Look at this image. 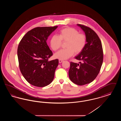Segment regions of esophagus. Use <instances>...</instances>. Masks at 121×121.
Wrapping results in <instances>:
<instances>
[{"mask_svg":"<svg viewBox=\"0 0 121 121\" xmlns=\"http://www.w3.org/2000/svg\"><path fill=\"white\" fill-rule=\"evenodd\" d=\"M58 61H59V63H61L63 62V60H61V59H59Z\"/></svg>","mask_w":121,"mask_h":121,"instance_id":"obj_1","label":"esophagus"}]
</instances>
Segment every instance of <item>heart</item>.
Here are the masks:
<instances>
[{"instance_id":"1","label":"heart","mask_w":121,"mask_h":121,"mask_svg":"<svg viewBox=\"0 0 121 121\" xmlns=\"http://www.w3.org/2000/svg\"><path fill=\"white\" fill-rule=\"evenodd\" d=\"M62 42L65 43V49H62L54 54L55 58L64 60L72 56L74 53L78 54L82 51L86 44V37L82 33H79L76 29L66 27L61 29L58 35H54L50 41L52 49L56 51L62 46Z\"/></svg>"}]
</instances>
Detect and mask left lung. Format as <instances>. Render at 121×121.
I'll return each instance as SVG.
<instances>
[{
  "instance_id": "8db88e82",
  "label": "left lung",
  "mask_w": 121,
  "mask_h": 121,
  "mask_svg": "<svg viewBox=\"0 0 121 121\" xmlns=\"http://www.w3.org/2000/svg\"><path fill=\"white\" fill-rule=\"evenodd\" d=\"M77 25L85 34L86 44L75 58L82 63L71 62L69 74L72 82L78 85H83L91 82L97 77L103 62L104 53L102 43L97 34L89 27Z\"/></svg>"
}]
</instances>
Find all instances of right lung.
I'll return each instance as SVG.
<instances>
[{
    "label": "right lung",
    "instance_id": "obj_1",
    "mask_svg": "<svg viewBox=\"0 0 121 121\" xmlns=\"http://www.w3.org/2000/svg\"><path fill=\"white\" fill-rule=\"evenodd\" d=\"M57 28H35L28 32L19 43L17 54L19 69L25 79L32 85L46 86L54 78L58 60L48 61L52 52L46 41Z\"/></svg>",
    "mask_w": 121,
    "mask_h": 121
}]
</instances>
